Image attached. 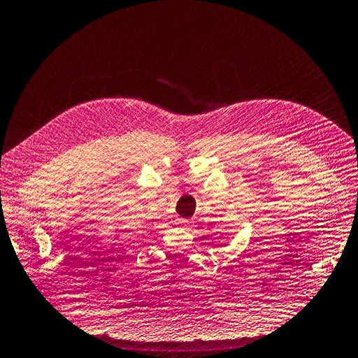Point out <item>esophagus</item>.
Masks as SVG:
<instances>
[{"mask_svg":"<svg viewBox=\"0 0 358 358\" xmlns=\"http://www.w3.org/2000/svg\"><path fill=\"white\" fill-rule=\"evenodd\" d=\"M182 224H184V228H185V229H189L191 222H189V220H182Z\"/></svg>","mask_w":358,"mask_h":358,"instance_id":"obj_1","label":"esophagus"}]
</instances>
